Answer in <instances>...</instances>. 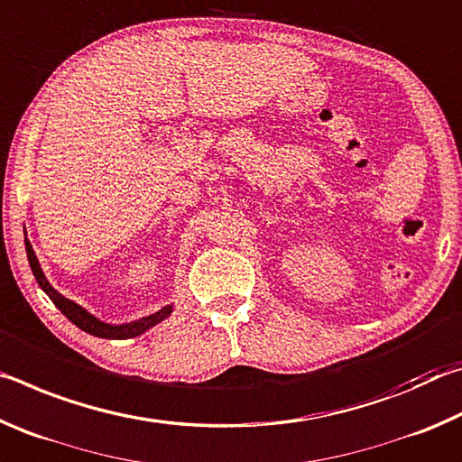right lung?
Masks as SVG:
<instances>
[{
  "label": "right lung",
  "mask_w": 462,
  "mask_h": 462,
  "mask_svg": "<svg viewBox=\"0 0 462 462\" xmlns=\"http://www.w3.org/2000/svg\"><path fill=\"white\" fill-rule=\"evenodd\" d=\"M26 254H28V263H30V269H32L34 277L38 281V285H41L42 291L51 297L54 306H57L62 314H65L71 322L81 328V330H85L88 334H93L97 336V338H114V340H124V338H134V336H140L143 332H146L148 328L156 326L159 322H162V319L171 316V311H173V306H165L161 311H156V314L152 316H146V318H140V319H134V322L130 324H120V326H114V324H106L101 322V319H97L96 316H91L88 310H83L81 306H77L75 301L67 300L65 295H60L57 289H54L49 281H46L44 273L41 269V263H38L34 250H32V245H30V240L26 238Z\"/></svg>",
  "instance_id": "obj_1"
}]
</instances>
